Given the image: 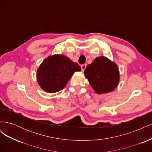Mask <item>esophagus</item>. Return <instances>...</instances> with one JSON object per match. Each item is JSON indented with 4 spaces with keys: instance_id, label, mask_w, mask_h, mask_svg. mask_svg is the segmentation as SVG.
<instances>
[{
    "instance_id": "1",
    "label": "esophagus",
    "mask_w": 152,
    "mask_h": 152,
    "mask_svg": "<svg viewBox=\"0 0 152 152\" xmlns=\"http://www.w3.org/2000/svg\"><path fill=\"white\" fill-rule=\"evenodd\" d=\"M86 64H84V65H81V69H82V71H84V70L86 69Z\"/></svg>"
}]
</instances>
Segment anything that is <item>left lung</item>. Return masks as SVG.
I'll return each mask as SVG.
<instances>
[{"instance_id":"obj_1","label":"left lung","mask_w":152,"mask_h":152,"mask_svg":"<svg viewBox=\"0 0 152 152\" xmlns=\"http://www.w3.org/2000/svg\"><path fill=\"white\" fill-rule=\"evenodd\" d=\"M84 74L99 94L112 91L118 84L119 72L117 65L104 56L96 58L86 67Z\"/></svg>"}]
</instances>
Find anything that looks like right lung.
Returning a JSON list of instances; mask_svg holds the SVG:
<instances>
[{
	"mask_svg": "<svg viewBox=\"0 0 152 152\" xmlns=\"http://www.w3.org/2000/svg\"><path fill=\"white\" fill-rule=\"evenodd\" d=\"M80 66L65 56L54 55L41 63L37 77L41 88L48 93H56L65 87L72 75L80 72Z\"/></svg>",
	"mask_w": 152,
	"mask_h": 152,
	"instance_id": "obj_1",
	"label": "right lung"
}]
</instances>
